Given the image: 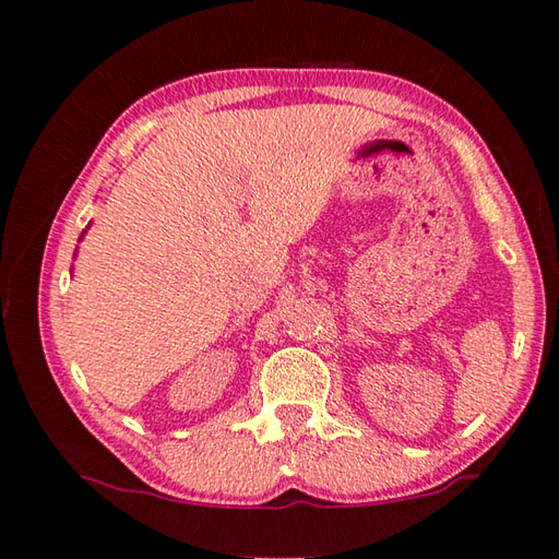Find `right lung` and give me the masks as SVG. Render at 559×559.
<instances>
[{
    "instance_id": "add662e5",
    "label": "right lung",
    "mask_w": 559,
    "mask_h": 559,
    "mask_svg": "<svg viewBox=\"0 0 559 559\" xmlns=\"http://www.w3.org/2000/svg\"><path fill=\"white\" fill-rule=\"evenodd\" d=\"M82 238H84V231H82V236H80V240H82Z\"/></svg>"
}]
</instances>
